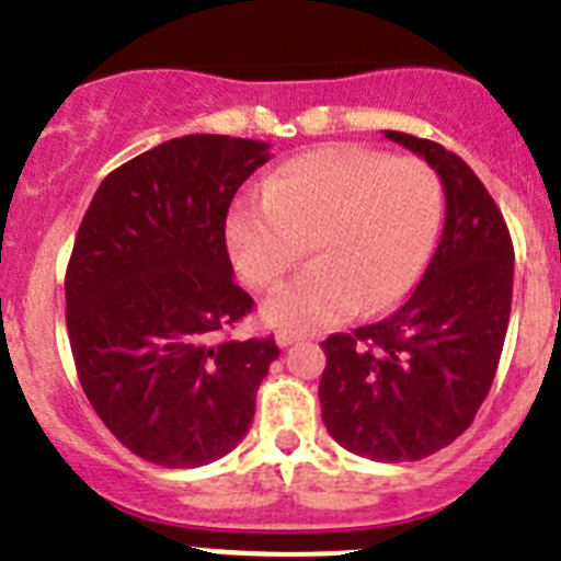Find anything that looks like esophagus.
I'll return each instance as SVG.
<instances>
[{"label":"esophagus","instance_id":"obj_1","mask_svg":"<svg viewBox=\"0 0 561 561\" xmlns=\"http://www.w3.org/2000/svg\"><path fill=\"white\" fill-rule=\"evenodd\" d=\"M298 340H301V336L293 334V331H276V345H279V347H290V345H296Z\"/></svg>","mask_w":561,"mask_h":561}]
</instances>
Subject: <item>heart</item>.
I'll use <instances>...</instances> for the list:
<instances>
[{"label":"heart","instance_id":"1","mask_svg":"<svg viewBox=\"0 0 561 561\" xmlns=\"http://www.w3.org/2000/svg\"><path fill=\"white\" fill-rule=\"evenodd\" d=\"M442 214V183L422 161L325 145L287 161L263 205L232 210L227 247L254 290L279 285L312 247L318 263L263 307L276 329L312 334L400 301L427 268Z\"/></svg>","mask_w":561,"mask_h":561}]
</instances>
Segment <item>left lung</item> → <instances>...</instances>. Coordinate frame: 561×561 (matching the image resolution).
<instances>
[{"label":"left lung","mask_w":561,"mask_h":561,"mask_svg":"<svg viewBox=\"0 0 561 561\" xmlns=\"http://www.w3.org/2000/svg\"><path fill=\"white\" fill-rule=\"evenodd\" d=\"M383 134L442 178V241L394 314L320 345L318 394L340 447L400 463L449 447L474 422L507 336L515 252L502 210L460 156L431 139Z\"/></svg>","instance_id":"left-lung-1"}]
</instances>
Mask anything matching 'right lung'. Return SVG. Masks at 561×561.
<instances>
[{
	"label": "right lung",
	"instance_id": "right-lung-1",
	"mask_svg": "<svg viewBox=\"0 0 561 561\" xmlns=\"http://www.w3.org/2000/svg\"><path fill=\"white\" fill-rule=\"evenodd\" d=\"M268 145L188 134L103 178L65 274L68 336L87 400L123 447L197 469L243 442L274 336L216 334L252 309L232 282V197Z\"/></svg>",
	"mask_w": 561,
	"mask_h": 561
}]
</instances>
